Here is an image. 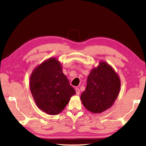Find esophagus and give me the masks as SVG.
Listing matches in <instances>:
<instances>
[{"label": "esophagus", "mask_w": 146, "mask_h": 146, "mask_svg": "<svg viewBox=\"0 0 146 146\" xmlns=\"http://www.w3.org/2000/svg\"><path fill=\"white\" fill-rule=\"evenodd\" d=\"M76 94H77V95H79V94H80V90H79L78 88H76Z\"/></svg>", "instance_id": "obj_1"}]
</instances>
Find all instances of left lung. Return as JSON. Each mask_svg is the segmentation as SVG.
<instances>
[{"label":"left lung","instance_id":"1","mask_svg":"<svg viewBox=\"0 0 146 146\" xmlns=\"http://www.w3.org/2000/svg\"><path fill=\"white\" fill-rule=\"evenodd\" d=\"M120 88L117 74L111 66L101 61L88 75L86 87L80 97L82 102L91 113L104 112L112 107Z\"/></svg>","mask_w":146,"mask_h":146}]
</instances>
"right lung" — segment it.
Returning <instances> with one entry per match:
<instances>
[{
	"label": "right lung",
	"mask_w": 146,
	"mask_h": 146,
	"mask_svg": "<svg viewBox=\"0 0 146 146\" xmlns=\"http://www.w3.org/2000/svg\"><path fill=\"white\" fill-rule=\"evenodd\" d=\"M30 88L37 107L50 115L62 111L76 94L55 58L45 60L34 69L30 78Z\"/></svg>",
	"instance_id": "add662e5"
}]
</instances>
